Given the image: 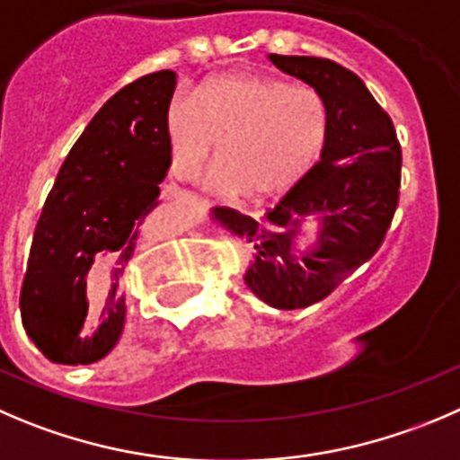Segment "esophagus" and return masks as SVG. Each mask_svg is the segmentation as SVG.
<instances>
[{"instance_id": "esophagus-1", "label": "esophagus", "mask_w": 460, "mask_h": 460, "mask_svg": "<svg viewBox=\"0 0 460 460\" xmlns=\"http://www.w3.org/2000/svg\"><path fill=\"white\" fill-rule=\"evenodd\" d=\"M191 191L187 190H181V187H164L162 190V199H167V200H181V199H190Z\"/></svg>"}]
</instances>
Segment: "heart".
<instances>
[{"mask_svg":"<svg viewBox=\"0 0 460 460\" xmlns=\"http://www.w3.org/2000/svg\"><path fill=\"white\" fill-rule=\"evenodd\" d=\"M325 99L309 85L282 78L226 74L200 85L194 99L169 103V169L194 178L217 144L209 185L246 199L278 194L298 181L327 142Z\"/></svg>","mask_w":460,"mask_h":460,"instance_id":"1","label":"heart"}]
</instances>
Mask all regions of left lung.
<instances>
[{
    "label": "left lung",
    "mask_w": 460,
    "mask_h": 460,
    "mask_svg": "<svg viewBox=\"0 0 460 460\" xmlns=\"http://www.w3.org/2000/svg\"><path fill=\"white\" fill-rule=\"evenodd\" d=\"M269 58L325 99L327 142L321 160L261 217L217 208L214 218L255 251L246 284L257 298L305 309L327 298L384 243L400 203L402 146L388 112L343 65L314 56ZM305 217H318L322 230L317 248L298 253L292 239Z\"/></svg>",
    "instance_id": "left-lung-1"
}]
</instances>
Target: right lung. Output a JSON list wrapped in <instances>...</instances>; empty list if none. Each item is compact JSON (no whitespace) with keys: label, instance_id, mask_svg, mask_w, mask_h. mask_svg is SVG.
<instances>
[{"label":"right lung","instance_id":"add662e5","mask_svg":"<svg viewBox=\"0 0 460 460\" xmlns=\"http://www.w3.org/2000/svg\"><path fill=\"white\" fill-rule=\"evenodd\" d=\"M176 74H146L112 94L65 157L45 200L20 293L22 325L54 364H94L126 325L124 266L167 176V119ZM92 263L113 266L96 308L84 298Z\"/></svg>","mask_w":460,"mask_h":460}]
</instances>
